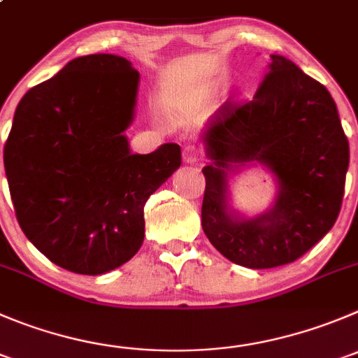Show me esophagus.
<instances>
[{"label": "esophagus", "instance_id": "esophagus-1", "mask_svg": "<svg viewBox=\"0 0 358 358\" xmlns=\"http://www.w3.org/2000/svg\"><path fill=\"white\" fill-rule=\"evenodd\" d=\"M199 149H196L195 145H186L185 151H182V159H185L186 163H189V165L199 162Z\"/></svg>", "mask_w": 358, "mask_h": 358}]
</instances>
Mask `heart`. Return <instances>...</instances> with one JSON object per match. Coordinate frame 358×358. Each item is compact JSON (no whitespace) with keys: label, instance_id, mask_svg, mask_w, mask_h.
Segmentation results:
<instances>
[{"label":"heart","instance_id":"b5f03b06","mask_svg":"<svg viewBox=\"0 0 358 358\" xmlns=\"http://www.w3.org/2000/svg\"><path fill=\"white\" fill-rule=\"evenodd\" d=\"M214 90H216L214 83L182 87V90H170L163 96V105L172 114H195L209 101Z\"/></svg>","mask_w":358,"mask_h":358}]
</instances>
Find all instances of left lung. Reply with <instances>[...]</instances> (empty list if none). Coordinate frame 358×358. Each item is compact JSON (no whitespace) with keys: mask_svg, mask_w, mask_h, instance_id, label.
I'll use <instances>...</instances> for the list:
<instances>
[{"mask_svg":"<svg viewBox=\"0 0 358 358\" xmlns=\"http://www.w3.org/2000/svg\"><path fill=\"white\" fill-rule=\"evenodd\" d=\"M206 193L202 228L237 265L292 264L334 227L345 195L350 148L338 107L325 86L294 61L271 54L253 100L220 108L202 134ZM264 166L276 182L273 203L258 215L233 207V177Z\"/></svg>","mask_w":358,"mask_h":358,"instance_id":"left-lung-1","label":"left lung"}]
</instances>
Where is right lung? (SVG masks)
<instances>
[{
	"label": "right lung",
	"mask_w": 358,
	"mask_h": 358,
	"mask_svg": "<svg viewBox=\"0 0 358 358\" xmlns=\"http://www.w3.org/2000/svg\"><path fill=\"white\" fill-rule=\"evenodd\" d=\"M141 73L126 57L71 59L19 101L5 144L17 221L33 246L70 272L100 275L144 243V206L181 166V148L135 155Z\"/></svg>",
	"instance_id": "right-lung-1"
}]
</instances>
